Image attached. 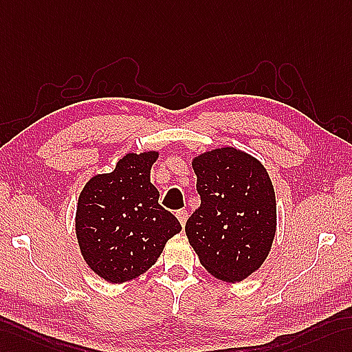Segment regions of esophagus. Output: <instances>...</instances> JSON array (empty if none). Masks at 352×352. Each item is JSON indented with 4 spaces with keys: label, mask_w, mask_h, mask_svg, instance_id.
Listing matches in <instances>:
<instances>
[{
    "label": "esophagus",
    "mask_w": 352,
    "mask_h": 352,
    "mask_svg": "<svg viewBox=\"0 0 352 352\" xmlns=\"http://www.w3.org/2000/svg\"><path fill=\"white\" fill-rule=\"evenodd\" d=\"M176 218L179 219V222H181V226L184 227V226H185V222H186V219H188V212H186V210H184V209L177 210V212H176Z\"/></svg>",
    "instance_id": "34e87169"
}]
</instances>
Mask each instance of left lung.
Masks as SVG:
<instances>
[{
    "instance_id": "left-lung-1",
    "label": "left lung",
    "mask_w": 352,
    "mask_h": 352,
    "mask_svg": "<svg viewBox=\"0 0 352 352\" xmlns=\"http://www.w3.org/2000/svg\"><path fill=\"white\" fill-rule=\"evenodd\" d=\"M200 208L185 233L210 275L241 282L261 267L276 233V197L267 170L236 148L192 160Z\"/></svg>"
}]
</instances>
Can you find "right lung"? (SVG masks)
Masks as SVG:
<instances>
[{
  "label": "right lung",
  "instance_id": "add662e5",
  "mask_svg": "<svg viewBox=\"0 0 352 352\" xmlns=\"http://www.w3.org/2000/svg\"><path fill=\"white\" fill-rule=\"evenodd\" d=\"M158 152L126 153L113 171L91 177L79 195L76 236L89 269L110 284L148 272L182 230L151 184Z\"/></svg>",
  "mask_w": 352,
  "mask_h": 352
}]
</instances>
